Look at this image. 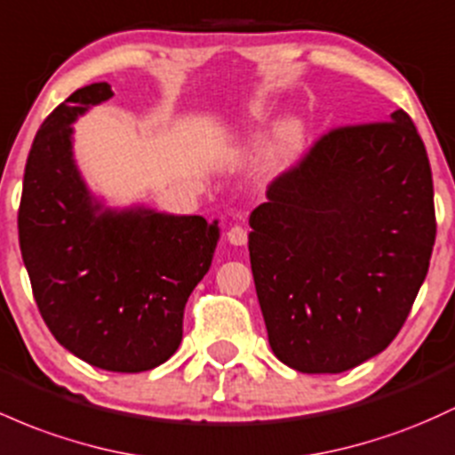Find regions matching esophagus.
Listing matches in <instances>:
<instances>
[{"mask_svg":"<svg viewBox=\"0 0 455 455\" xmlns=\"http://www.w3.org/2000/svg\"><path fill=\"white\" fill-rule=\"evenodd\" d=\"M227 239L233 243V246H243L248 242V231L242 227V224H235V227L228 228Z\"/></svg>","mask_w":455,"mask_h":455,"instance_id":"34e87169","label":"esophagus"}]
</instances>
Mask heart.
I'll return each instance as SVG.
<instances>
[{"label":"heart","instance_id":"obj_1","mask_svg":"<svg viewBox=\"0 0 455 455\" xmlns=\"http://www.w3.org/2000/svg\"><path fill=\"white\" fill-rule=\"evenodd\" d=\"M302 142H304L302 124L296 121L283 123L281 127L274 132L272 151L276 157L289 159V157H293V155H298V151L302 148Z\"/></svg>","mask_w":455,"mask_h":455}]
</instances>
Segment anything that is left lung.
<instances>
[{"label": "left lung", "mask_w": 455, "mask_h": 455, "mask_svg": "<svg viewBox=\"0 0 455 455\" xmlns=\"http://www.w3.org/2000/svg\"><path fill=\"white\" fill-rule=\"evenodd\" d=\"M248 235L272 352L341 373L397 337L436 239L432 168L403 109L334 127L278 174Z\"/></svg>", "instance_id": "1"}]
</instances>
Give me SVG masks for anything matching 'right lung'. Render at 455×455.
I'll return each instance as SVG.
<instances>
[{"label":"right lung","instance_id":"right-lung-1","mask_svg":"<svg viewBox=\"0 0 455 455\" xmlns=\"http://www.w3.org/2000/svg\"><path fill=\"white\" fill-rule=\"evenodd\" d=\"M112 94L108 82L90 84L44 118L25 164L19 246L60 346L92 367L138 373L177 352L186 302L220 233L201 216L103 212L90 196L73 162L71 123Z\"/></svg>","mask_w":455,"mask_h":455}]
</instances>
